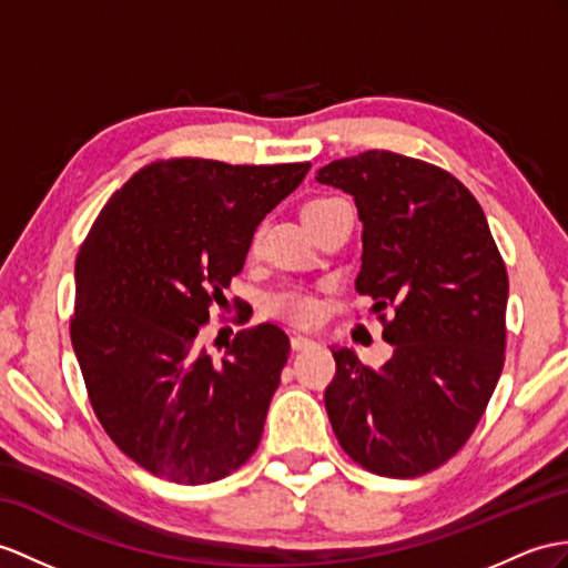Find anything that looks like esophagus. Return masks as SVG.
Returning a JSON list of instances; mask_svg holds the SVG:
<instances>
[{"label": "esophagus", "instance_id": "esophagus-1", "mask_svg": "<svg viewBox=\"0 0 568 568\" xmlns=\"http://www.w3.org/2000/svg\"><path fill=\"white\" fill-rule=\"evenodd\" d=\"M311 347H315L313 339L301 337V335H294V337H292V349H294V352H303V349H311Z\"/></svg>", "mask_w": 568, "mask_h": 568}]
</instances>
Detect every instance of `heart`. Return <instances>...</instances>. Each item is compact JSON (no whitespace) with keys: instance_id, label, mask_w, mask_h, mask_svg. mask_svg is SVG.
<instances>
[{"instance_id":"heart-1","label":"heart","mask_w":568,"mask_h":568,"mask_svg":"<svg viewBox=\"0 0 568 568\" xmlns=\"http://www.w3.org/2000/svg\"><path fill=\"white\" fill-rule=\"evenodd\" d=\"M337 202V197H321V200H313L306 206H303V219L311 216L313 212L323 210V206ZM270 311L274 315L284 317L288 323H296V325H308L313 317L317 315V303L306 296V294H298V292H288V294H280L270 301Z\"/></svg>"}]
</instances>
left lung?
Listing matches in <instances>:
<instances>
[{"instance_id": "obj_1", "label": "left lung", "mask_w": 568, "mask_h": 568, "mask_svg": "<svg viewBox=\"0 0 568 568\" xmlns=\"http://www.w3.org/2000/svg\"><path fill=\"white\" fill-rule=\"evenodd\" d=\"M315 180L356 202V292L393 344L381 368L332 349V432L371 473L426 475L465 446L501 376L508 274L499 247L473 192L426 161L371 149L323 165Z\"/></svg>"}]
</instances>
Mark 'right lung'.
Wrapping results in <instances>:
<instances>
[{
  "instance_id": "right-lung-1",
  "label": "right lung",
  "mask_w": 568,
  "mask_h": 568,
  "mask_svg": "<svg viewBox=\"0 0 568 568\" xmlns=\"http://www.w3.org/2000/svg\"><path fill=\"white\" fill-rule=\"evenodd\" d=\"M308 171L156 161L91 226L77 255L69 335L95 417L146 473L195 487L255 453L292 344L262 323L216 358L204 325L243 270L260 221Z\"/></svg>"
}]
</instances>
